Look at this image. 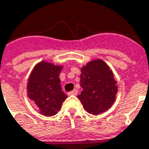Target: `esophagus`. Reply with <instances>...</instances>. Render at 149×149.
Returning a JSON list of instances; mask_svg holds the SVG:
<instances>
[{
  "mask_svg": "<svg viewBox=\"0 0 149 149\" xmlns=\"http://www.w3.org/2000/svg\"><path fill=\"white\" fill-rule=\"evenodd\" d=\"M77 94H78V90L74 89L73 91H70L69 93H68V95H76Z\"/></svg>",
  "mask_w": 149,
  "mask_h": 149,
  "instance_id": "esophagus-1",
  "label": "esophagus"
}]
</instances>
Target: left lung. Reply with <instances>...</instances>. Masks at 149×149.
Returning a JSON list of instances; mask_svg holds the SVG:
<instances>
[{"label":"left lung","instance_id":"obj_1","mask_svg":"<svg viewBox=\"0 0 149 149\" xmlns=\"http://www.w3.org/2000/svg\"><path fill=\"white\" fill-rule=\"evenodd\" d=\"M116 83L111 70L103 60L91 61L83 66L80 74L83 91L78 98L84 109L93 115L108 110L116 100Z\"/></svg>","mask_w":149,"mask_h":149}]
</instances>
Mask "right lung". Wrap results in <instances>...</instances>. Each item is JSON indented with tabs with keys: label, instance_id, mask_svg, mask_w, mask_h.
I'll return each instance as SVG.
<instances>
[{
	"label": "right lung",
	"instance_id": "1",
	"mask_svg": "<svg viewBox=\"0 0 149 149\" xmlns=\"http://www.w3.org/2000/svg\"><path fill=\"white\" fill-rule=\"evenodd\" d=\"M62 69V66L42 61L34 66L30 74L27 95L35 103L39 112L43 116H54L67 98L60 84Z\"/></svg>",
	"mask_w": 149,
	"mask_h": 149
}]
</instances>
